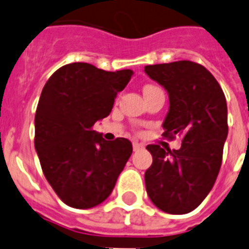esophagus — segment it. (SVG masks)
I'll return each mask as SVG.
<instances>
[{"instance_id": "obj_1", "label": "esophagus", "mask_w": 249, "mask_h": 249, "mask_svg": "<svg viewBox=\"0 0 249 249\" xmlns=\"http://www.w3.org/2000/svg\"><path fill=\"white\" fill-rule=\"evenodd\" d=\"M143 147H144V145H143L142 143L137 142V141H134V142H133V149H134V151H139V149H142Z\"/></svg>"}]
</instances>
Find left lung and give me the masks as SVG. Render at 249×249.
<instances>
[{"mask_svg": "<svg viewBox=\"0 0 249 249\" xmlns=\"http://www.w3.org/2000/svg\"><path fill=\"white\" fill-rule=\"evenodd\" d=\"M149 78L169 94L163 137H181L179 149L147 145L153 162L144 174L152 203L171 215L201 205L213 187L228 137V107L221 87L199 64L175 61L144 66Z\"/></svg>", "mask_w": 249, "mask_h": 249, "instance_id": "obj_1", "label": "left lung"}]
</instances>
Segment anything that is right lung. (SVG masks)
I'll return each mask as SVG.
<instances>
[{
	"label": "right lung",
	"mask_w": 249,
	"mask_h": 249,
	"mask_svg": "<svg viewBox=\"0 0 249 249\" xmlns=\"http://www.w3.org/2000/svg\"><path fill=\"white\" fill-rule=\"evenodd\" d=\"M134 72L105 71L87 64L62 66L48 79L36 111L34 145L56 195L74 209L106 199L133 152L130 141L108 142L93 130L108 116L115 98Z\"/></svg>",
	"instance_id": "add662e5"
}]
</instances>
